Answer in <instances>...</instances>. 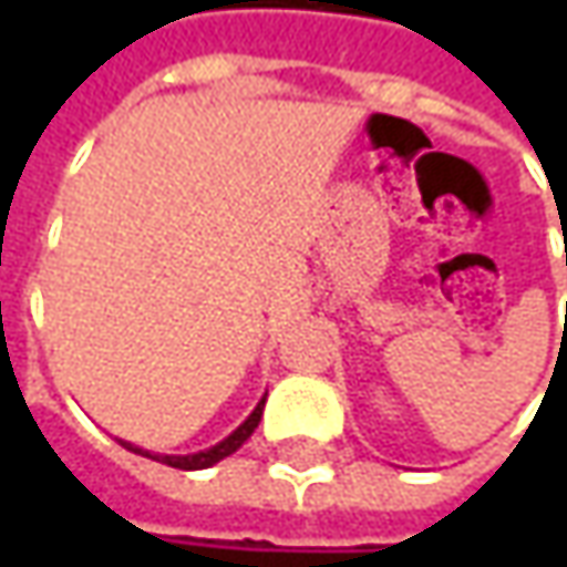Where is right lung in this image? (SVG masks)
<instances>
[{
    "mask_svg": "<svg viewBox=\"0 0 567 567\" xmlns=\"http://www.w3.org/2000/svg\"><path fill=\"white\" fill-rule=\"evenodd\" d=\"M261 410H265V398H261V401H258V406H255L249 416H246V423L239 425V429H233V432H229L224 442H217V445L205 447V451H195V454H151V451H144V447L132 445V442H122V445L128 447V451H135V454L154 457V461H161V464H166V467L207 470V467H214L217 461L229 457L233 451H239V447H243V442H246L251 432L258 429V423H261Z\"/></svg>",
    "mask_w": 567,
    "mask_h": 567,
    "instance_id": "obj_1",
    "label": "right lung"
}]
</instances>
